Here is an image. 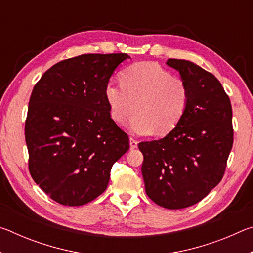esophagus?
<instances>
[{"instance_id": "34e87169", "label": "esophagus", "mask_w": 253, "mask_h": 253, "mask_svg": "<svg viewBox=\"0 0 253 253\" xmlns=\"http://www.w3.org/2000/svg\"><path fill=\"white\" fill-rule=\"evenodd\" d=\"M129 144H130V148H136L137 147V144H138V142L135 138H132V137H130L129 138Z\"/></svg>"}]
</instances>
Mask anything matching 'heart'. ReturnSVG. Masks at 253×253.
Wrapping results in <instances>:
<instances>
[{"mask_svg":"<svg viewBox=\"0 0 253 253\" xmlns=\"http://www.w3.org/2000/svg\"><path fill=\"white\" fill-rule=\"evenodd\" d=\"M122 84L109 83L106 99L110 116L129 123L134 134L146 135L154 130L166 135L176 127L186 113L190 92L185 80L153 62L135 63L123 71Z\"/></svg>","mask_w":253,"mask_h":253,"instance_id":"heart-1","label":"heart"}]
</instances>
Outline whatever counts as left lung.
<instances>
[{
	"label": "left lung",
	"instance_id": "8db88e82",
	"mask_svg": "<svg viewBox=\"0 0 253 253\" xmlns=\"http://www.w3.org/2000/svg\"><path fill=\"white\" fill-rule=\"evenodd\" d=\"M190 92L181 123L164 138L138 144L148 198L169 210L194 205L223 177L233 145L232 107L220 81L186 60L169 59Z\"/></svg>",
	"mask_w": 253,
	"mask_h": 253
}]
</instances>
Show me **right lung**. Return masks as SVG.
<instances>
[{
	"mask_svg": "<svg viewBox=\"0 0 253 253\" xmlns=\"http://www.w3.org/2000/svg\"><path fill=\"white\" fill-rule=\"evenodd\" d=\"M127 53L62 60L34 85L25 119L29 172L55 202L87 204L104 193L129 137L110 116L106 87Z\"/></svg>",
	"mask_w": 253,
	"mask_h": 253,
	"instance_id": "1",
	"label": "right lung"
}]
</instances>
